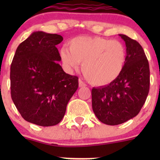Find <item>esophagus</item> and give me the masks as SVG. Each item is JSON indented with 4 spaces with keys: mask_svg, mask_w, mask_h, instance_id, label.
Instances as JSON below:
<instances>
[{
    "mask_svg": "<svg viewBox=\"0 0 160 160\" xmlns=\"http://www.w3.org/2000/svg\"><path fill=\"white\" fill-rule=\"evenodd\" d=\"M79 87L80 88H83V87H86V84H85V83H83L82 80H79Z\"/></svg>",
    "mask_w": 160,
    "mask_h": 160,
    "instance_id": "esophagus-1",
    "label": "esophagus"
}]
</instances>
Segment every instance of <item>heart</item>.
I'll return each mask as SVG.
<instances>
[{"label":"heart","instance_id":"heart-1","mask_svg":"<svg viewBox=\"0 0 160 160\" xmlns=\"http://www.w3.org/2000/svg\"><path fill=\"white\" fill-rule=\"evenodd\" d=\"M69 49H60V57L69 70L82 71L87 80L95 86H105L114 82L125 68L126 48L118 40L101 37L78 36L68 42Z\"/></svg>","mask_w":160,"mask_h":160}]
</instances>
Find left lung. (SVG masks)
<instances>
[{
    "mask_svg": "<svg viewBox=\"0 0 160 160\" xmlns=\"http://www.w3.org/2000/svg\"><path fill=\"white\" fill-rule=\"evenodd\" d=\"M126 46L125 68L114 82L92 89V108L102 123L117 125L133 118L146 102L149 90V66L141 45L119 34Z\"/></svg>",
    "mask_w": 160,
    "mask_h": 160,
    "instance_id": "8db88e82",
    "label": "left lung"
}]
</instances>
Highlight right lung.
Listing matches in <instances>:
<instances>
[{
    "instance_id": "add662e5",
    "label": "right lung",
    "mask_w": 160,
    "mask_h": 160,
    "mask_svg": "<svg viewBox=\"0 0 160 160\" xmlns=\"http://www.w3.org/2000/svg\"><path fill=\"white\" fill-rule=\"evenodd\" d=\"M61 35L34 32L17 48L11 66V94L24 119L52 126L64 117L78 88V77L66 73L56 45Z\"/></svg>"
}]
</instances>
